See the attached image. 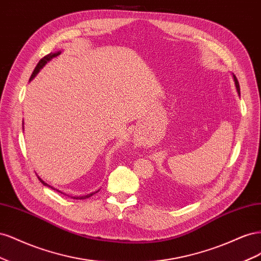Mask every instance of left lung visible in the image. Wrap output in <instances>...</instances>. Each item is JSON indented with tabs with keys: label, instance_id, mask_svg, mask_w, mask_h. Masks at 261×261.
Wrapping results in <instances>:
<instances>
[{
	"label": "left lung",
	"instance_id": "obj_1",
	"mask_svg": "<svg viewBox=\"0 0 261 261\" xmlns=\"http://www.w3.org/2000/svg\"><path fill=\"white\" fill-rule=\"evenodd\" d=\"M233 77H234V82H235L236 89H238V92H239V94H240V96H241V89H240V84H239L238 78H236V76H235V75H233Z\"/></svg>",
	"mask_w": 261,
	"mask_h": 261
}]
</instances>
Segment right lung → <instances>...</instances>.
Masks as SVG:
<instances>
[{"mask_svg": "<svg viewBox=\"0 0 261 261\" xmlns=\"http://www.w3.org/2000/svg\"><path fill=\"white\" fill-rule=\"evenodd\" d=\"M61 52H57V53H50V54H48V55H45L44 58H42L40 61H39V63L37 64V66H36V68H35V70L33 72V74H31V76H30V80L29 81H31V80H34L35 78V76L39 73V70H40L45 64H46V62H49L51 59H53V58H55V57H58V55L60 54ZM38 178H39V180L41 181V183L43 184V185H45V186H48V187H51V186H49L48 184L46 183H44V181L38 176ZM52 188V187H51ZM59 192V191H58ZM99 191H97V192H94V193H91V194H88V195H85V196H80V197H74V199H87V198H89V197H91L92 195H94L96 193H98Z\"/></svg>", "mask_w": 261, "mask_h": 261, "instance_id": "add662e5", "label": "right lung"}]
</instances>
